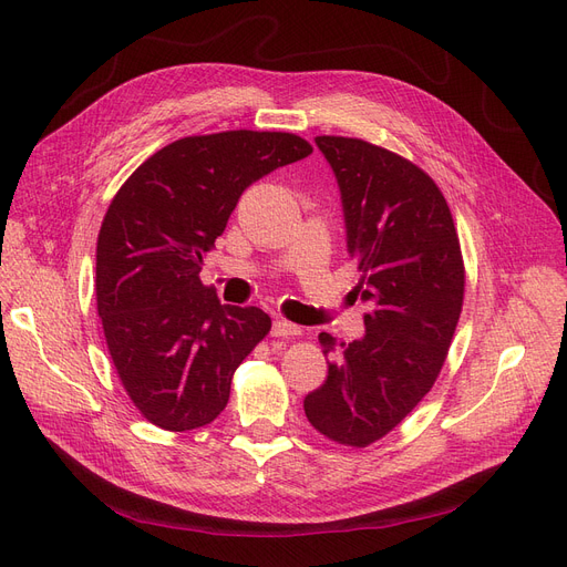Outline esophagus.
Returning a JSON list of instances; mask_svg holds the SVG:
<instances>
[{"label":"esophagus","mask_w":567,"mask_h":567,"mask_svg":"<svg viewBox=\"0 0 567 567\" xmlns=\"http://www.w3.org/2000/svg\"><path fill=\"white\" fill-rule=\"evenodd\" d=\"M271 336H276V338H282V340H289V338L301 336V329H299V326H296V323H291V321L278 319V321H274Z\"/></svg>","instance_id":"obj_1"}]
</instances>
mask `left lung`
<instances>
[{"label":"left lung","instance_id":"obj_1","mask_svg":"<svg viewBox=\"0 0 567 567\" xmlns=\"http://www.w3.org/2000/svg\"><path fill=\"white\" fill-rule=\"evenodd\" d=\"M342 193L347 246L370 303L365 338L319 333L329 377L303 400L310 425L351 449L395 430L434 385L464 303V259L434 178L359 137L319 135Z\"/></svg>","mask_w":567,"mask_h":567}]
</instances>
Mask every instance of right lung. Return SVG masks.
Returning a JSON list of instances; mask_svg holds the SVG:
<instances>
[{
  "mask_svg": "<svg viewBox=\"0 0 567 567\" xmlns=\"http://www.w3.org/2000/svg\"><path fill=\"white\" fill-rule=\"evenodd\" d=\"M312 154L293 133L182 137L148 156L112 197L96 244V306L110 359L148 423L188 432L227 406L231 377L271 317L223 306L199 280L241 193Z\"/></svg>",
  "mask_w": 567,
  "mask_h": 567,
  "instance_id": "1",
  "label": "right lung"
}]
</instances>
